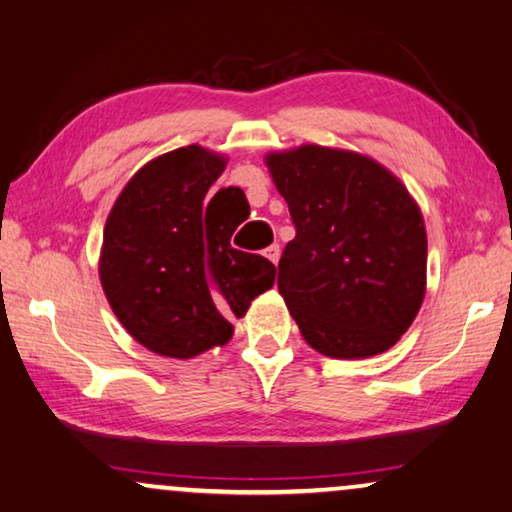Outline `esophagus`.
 Returning a JSON list of instances; mask_svg holds the SVG:
<instances>
[{
	"label": "esophagus",
	"mask_w": 512,
	"mask_h": 512,
	"mask_svg": "<svg viewBox=\"0 0 512 512\" xmlns=\"http://www.w3.org/2000/svg\"><path fill=\"white\" fill-rule=\"evenodd\" d=\"M264 257H267V260H271L274 264H278V260H281V245L271 243L269 248L264 250Z\"/></svg>",
	"instance_id": "esophagus-1"
}]
</instances>
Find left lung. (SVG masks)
Wrapping results in <instances>:
<instances>
[{
	"mask_svg": "<svg viewBox=\"0 0 512 512\" xmlns=\"http://www.w3.org/2000/svg\"><path fill=\"white\" fill-rule=\"evenodd\" d=\"M267 166L297 231L278 292L306 344L330 358L391 349L426 290V229L410 192L377 161L318 145Z\"/></svg>",
	"mask_w": 512,
	"mask_h": 512,
	"instance_id": "8db88e82",
	"label": "left lung"
}]
</instances>
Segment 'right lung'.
I'll use <instances>...</instances> for the list:
<instances>
[{"label": "right lung", "instance_id": "1", "mask_svg": "<svg viewBox=\"0 0 512 512\" xmlns=\"http://www.w3.org/2000/svg\"><path fill=\"white\" fill-rule=\"evenodd\" d=\"M222 170L208 149H175L142 166L107 217L102 290L135 342L159 356L192 358L229 342V318L274 285L267 257L231 245L245 194L227 187L206 199Z\"/></svg>", "mask_w": 512, "mask_h": 512}]
</instances>
